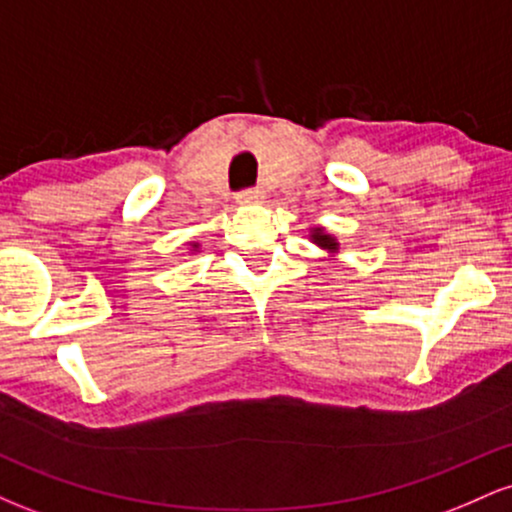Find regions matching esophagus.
Masks as SVG:
<instances>
[{
	"instance_id": "1",
	"label": "esophagus",
	"mask_w": 512,
	"mask_h": 512,
	"mask_svg": "<svg viewBox=\"0 0 512 512\" xmlns=\"http://www.w3.org/2000/svg\"><path fill=\"white\" fill-rule=\"evenodd\" d=\"M264 202V192L262 190H245L238 195V204L243 207H255V204Z\"/></svg>"
}]
</instances>
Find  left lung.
Returning <instances> with one entry per match:
<instances>
[{
    "label": "left lung",
    "mask_w": 512,
    "mask_h": 512,
    "mask_svg": "<svg viewBox=\"0 0 512 512\" xmlns=\"http://www.w3.org/2000/svg\"><path fill=\"white\" fill-rule=\"evenodd\" d=\"M310 240H313L317 248L325 252V255L330 257V260H334V257H337V252L342 250V248H339L337 236L327 233L325 226H313V228H310Z\"/></svg>",
    "instance_id": "1"
}]
</instances>
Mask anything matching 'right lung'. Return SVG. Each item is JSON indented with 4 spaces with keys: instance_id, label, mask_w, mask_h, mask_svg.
<instances>
[{
    "instance_id": "add662e5",
    "label": "right lung",
    "mask_w": 512,
    "mask_h": 512,
    "mask_svg": "<svg viewBox=\"0 0 512 512\" xmlns=\"http://www.w3.org/2000/svg\"><path fill=\"white\" fill-rule=\"evenodd\" d=\"M187 245H190V252H192V250H199V243H197V240H190V243H187Z\"/></svg>"
}]
</instances>
